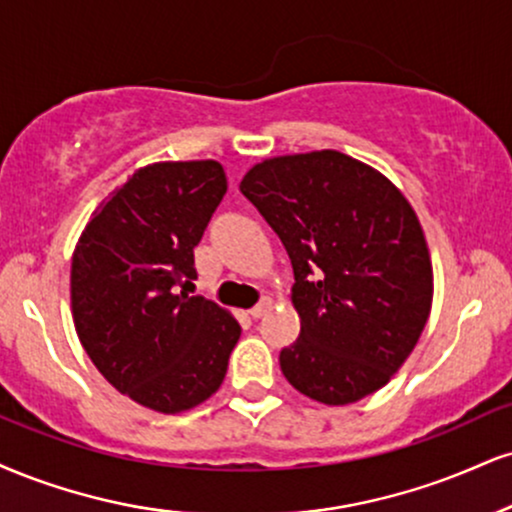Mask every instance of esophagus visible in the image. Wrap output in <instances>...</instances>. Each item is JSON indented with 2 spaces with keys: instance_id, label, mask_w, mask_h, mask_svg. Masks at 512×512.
Segmentation results:
<instances>
[{
  "instance_id": "obj_1",
  "label": "esophagus",
  "mask_w": 512,
  "mask_h": 512,
  "mask_svg": "<svg viewBox=\"0 0 512 512\" xmlns=\"http://www.w3.org/2000/svg\"><path fill=\"white\" fill-rule=\"evenodd\" d=\"M269 307H272V300H269V298H262L260 303H257V305L252 307V310H250V317H252V319H260V317H264V315H267Z\"/></svg>"
}]
</instances>
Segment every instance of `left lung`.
<instances>
[{"label": "left lung", "mask_w": 512, "mask_h": 512, "mask_svg": "<svg viewBox=\"0 0 512 512\" xmlns=\"http://www.w3.org/2000/svg\"><path fill=\"white\" fill-rule=\"evenodd\" d=\"M240 193L293 264L300 336L279 355L288 384L324 405L389 384L420 341L434 295L427 238L405 195L336 150L264 159Z\"/></svg>", "instance_id": "obj_1"}]
</instances>
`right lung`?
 Returning <instances> with one entry per match:
<instances>
[{
	"mask_svg": "<svg viewBox=\"0 0 512 512\" xmlns=\"http://www.w3.org/2000/svg\"><path fill=\"white\" fill-rule=\"evenodd\" d=\"M226 188L214 159L147 164L92 212L73 250L80 346L116 391L164 415L219 391L240 338L231 312L176 291L197 276L193 248Z\"/></svg>",
	"mask_w": 512,
	"mask_h": 512,
	"instance_id": "1",
	"label": "right lung"
}]
</instances>
